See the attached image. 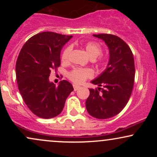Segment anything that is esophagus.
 I'll return each instance as SVG.
<instances>
[{
    "instance_id": "1",
    "label": "esophagus",
    "mask_w": 157,
    "mask_h": 157,
    "mask_svg": "<svg viewBox=\"0 0 157 157\" xmlns=\"http://www.w3.org/2000/svg\"><path fill=\"white\" fill-rule=\"evenodd\" d=\"M73 88H74V91H77V90H78L79 89H80V86H77V85H74Z\"/></svg>"
}]
</instances>
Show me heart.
<instances>
[{
    "label": "heart",
    "mask_w": 157,
    "mask_h": 157,
    "mask_svg": "<svg viewBox=\"0 0 157 157\" xmlns=\"http://www.w3.org/2000/svg\"><path fill=\"white\" fill-rule=\"evenodd\" d=\"M84 48L86 53L91 60H94L99 56L96 62L101 66H105L109 62V57L105 55H101L102 52V46L98 43L94 41H89L84 44ZM72 47L68 46L64 48L61 54L60 58L62 62H67L71 53ZM93 76L92 71L88 68H75L68 74V78L75 84H82L87 80Z\"/></svg>",
    "instance_id": "heart-1"
}]
</instances>
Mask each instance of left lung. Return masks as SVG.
<instances>
[{
  "label": "left lung",
  "mask_w": 157,
  "mask_h": 157,
  "mask_svg": "<svg viewBox=\"0 0 157 157\" xmlns=\"http://www.w3.org/2000/svg\"><path fill=\"white\" fill-rule=\"evenodd\" d=\"M94 36L105 41L110 59L105 71L91 81L102 88L89 89L86 106L91 116L104 120L118 114L128 102L134 84V60L128 45L120 37L111 34Z\"/></svg>",
  "instance_id": "8db88e82"
}]
</instances>
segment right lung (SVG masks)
I'll return each mask as SVG.
<instances>
[{
  "label": "right lung",
  "instance_id": "obj_1",
  "mask_svg": "<svg viewBox=\"0 0 157 157\" xmlns=\"http://www.w3.org/2000/svg\"><path fill=\"white\" fill-rule=\"evenodd\" d=\"M71 37L40 32L29 39L20 52L15 67L18 89L27 107L40 118L60 114L74 90L67 80L60 81L58 86L48 80L52 70L60 66L61 49Z\"/></svg>",
  "mask_w": 157,
  "mask_h": 157
}]
</instances>
